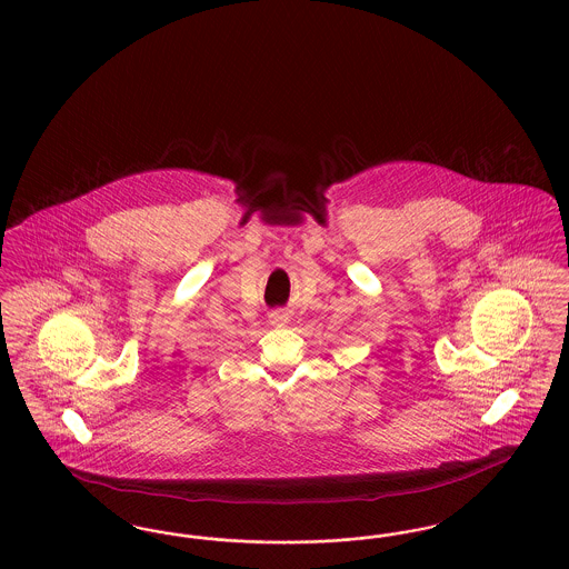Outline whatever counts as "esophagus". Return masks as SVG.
<instances>
[{"label": "esophagus", "instance_id": "obj_1", "mask_svg": "<svg viewBox=\"0 0 569 569\" xmlns=\"http://www.w3.org/2000/svg\"><path fill=\"white\" fill-rule=\"evenodd\" d=\"M288 320H290V316H288L286 309H274L269 316V325L271 326H286Z\"/></svg>", "mask_w": 569, "mask_h": 569}]
</instances>
